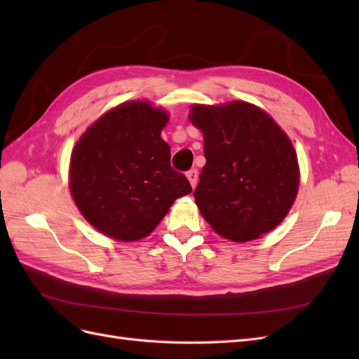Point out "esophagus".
I'll return each instance as SVG.
<instances>
[{
	"mask_svg": "<svg viewBox=\"0 0 359 359\" xmlns=\"http://www.w3.org/2000/svg\"><path fill=\"white\" fill-rule=\"evenodd\" d=\"M187 180L190 181V186H191L193 189L196 187V184H198V170H196V169L189 170V172H187Z\"/></svg>",
	"mask_w": 359,
	"mask_h": 359,
	"instance_id": "34e87169",
	"label": "esophagus"
}]
</instances>
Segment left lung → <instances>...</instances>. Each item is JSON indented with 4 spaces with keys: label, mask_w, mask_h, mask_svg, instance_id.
I'll use <instances>...</instances> for the list:
<instances>
[{
    "label": "left lung",
    "mask_w": 359,
    "mask_h": 359,
    "mask_svg": "<svg viewBox=\"0 0 359 359\" xmlns=\"http://www.w3.org/2000/svg\"><path fill=\"white\" fill-rule=\"evenodd\" d=\"M189 119L202 132L206 158L194 201L212 231L248 243L276 229L297 199L301 177L285 130L243 100L194 103Z\"/></svg>",
    "instance_id": "1"
}]
</instances>
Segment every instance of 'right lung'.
<instances>
[{"instance_id": "obj_1", "label": "right lung", "mask_w": 359, "mask_h": 359, "mask_svg": "<svg viewBox=\"0 0 359 359\" xmlns=\"http://www.w3.org/2000/svg\"><path fill=\"white\" fill-rule=\"evenodd\" d=\"M169 112L147 100H130L104 112L73 147L72 198L95 231L135 243L153 232L190 182L170 168L161 139Z\"/></svg>"}]
</instances>
